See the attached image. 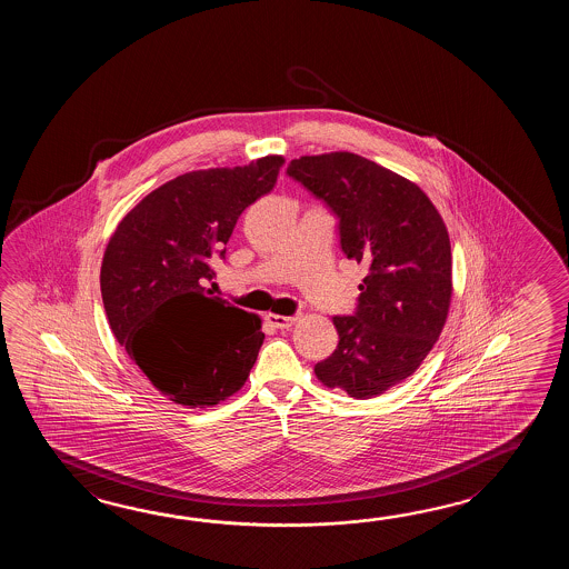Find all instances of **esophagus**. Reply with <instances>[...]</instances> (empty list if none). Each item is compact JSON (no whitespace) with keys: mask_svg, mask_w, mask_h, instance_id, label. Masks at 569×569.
I'll return each instance as SVG.
<instances>
[{"mask_svg":"<svg viewBox=\"0 0 569 569\" xmlns=\"http://www.w3.org/2000/svg\"><path fill=\"white\" fill-rule=\"evenodd\" d=\"M267 321L270 326L277 327V329H289V327L295 326L297 317H284V315L268 313Z\"/></svg>","mask_w":569,"mask_h":569,"instance_id":"obj_1","label":"esophagus"}]
</instances>
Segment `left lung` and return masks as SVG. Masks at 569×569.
I'll return each mask as SVG.
<instances>
[{
	"label": "left lung",
	"instance_id": "8db88e82",
	"mask_svg": "<svg viewBox=\"0 0 569 569\" xmlns=\"http://www.w3.org/2000/svg\"><path fill=\"white\" fill-rule=\"evenodd\" d=\"M287 174L338 218L343 254L368 267L339 343L315 363L329 388L372 399L421 366L448 319L451 246L436 206L392 170L351 152L290 160Z\"/></svg>",
	"mask_w": 569,
	"mask_h": 569
}]
</instances>
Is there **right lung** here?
<instances>
[{
	"label": "right lung",
	"instance_id": "right-lung-1",
	"mask_svg": "<svg viewBox=\"0 0 569 569\" xmlns=\"http://www.w3.org/2000/svg\"><path fill=\"white\" fill-rule=\"evenodd\" d=\"M284 158L194 170L121 219L101 264V297L121 348L169 400L206 409L243 387L260 317L206 290L246 207L270 193Z\"/></svg>",
	"mask_w": 569,
	"mask_h": 569
}]
</instances>
